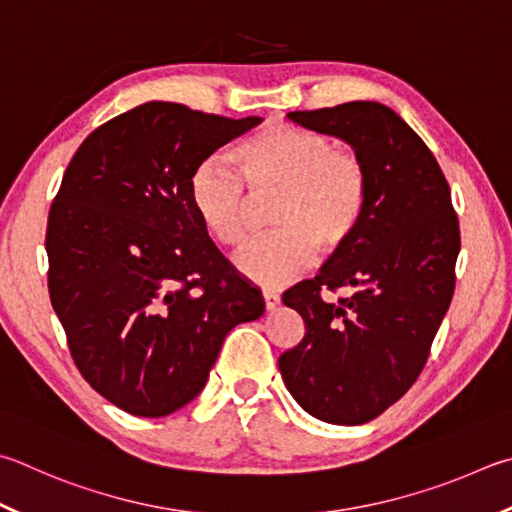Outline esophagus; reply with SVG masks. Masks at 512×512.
Returning <instances> with one entry per match:
<instances>
[{
    "label": "esophagus",
    "mask_w": 512,
    "mask_h": 512,
    "mask_svg": "<svg viewBox=\"0 0 512 512\" xmlns=\"http://www.w3.org/2000/svg\"><path fill=\"white\" fill-rule=\"evenodd\" d=\"M262 297H264V306H266V311H275L277 306H280V295H277V293H273V291H264V293H262Z\"/></svg>",
    "instance_id": "obj_1"
}]
</instances>
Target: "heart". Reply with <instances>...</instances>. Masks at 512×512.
Masks as SVG:
<instances>
[{"label": "heart", "instance_id": "heart-1", "mask_svg": "<svg viewBox=\"0 0 512 512\" xmlns=\"http://www.w3.org/2000/svg\"><path fill=\"white\" fill-rule=\"evenodd\" d=\"M253 201L275 197L271 228L237 257L250 282L282 286L313 264L315 248L333 257L356 239L367 210L369 181L360 156L333 147L329 136L291 123H266L241 141L232 172L203 163L190 179V206L203 230L224 248L250 235Z\"/></svg>", "mask_w": 512, "mask_h": 512}]
</instances>
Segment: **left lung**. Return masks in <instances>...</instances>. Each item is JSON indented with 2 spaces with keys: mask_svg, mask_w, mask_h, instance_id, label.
<instances>
[{
  "mask_svg": "<svg viewBox=\"0 0 512 512\" xmlns=\"http://www.w3.org/2000/svg\"><path fill=\"white\" fill-rule=\"evenodd\" d=\"M288 118L347 141L367 170L369 197L349 248L282 295L306 331L277 365L306 412L360 425L394 405L425 367L457 282L459 219L430 147L396 111L353 100ZM338 287L352 295L323 300Z\"/></svg>",
  "mask_w": 512,
  "mask_h": 512,
  "instance_id": "1",
  "label": "left lung"
}]
</instances>
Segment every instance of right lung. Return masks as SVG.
I'll list each match as a JSON object with an SVG mask.
<instances>
[{"label": "right lung", "mask_w": 512, "mask_h": 512, "mask_svg": "<svg viewBox=\"0 0 512 512\" xmlns=\"http://www.w3.org/2000/svg\"><path fill=\"white\" fill-rule=\"evenodd\" d=\"M257 123L145 102L94 129L62 176L46 224L51 304L82 378L120 410L188 405L228 331L264 313L190 206L197 167Z\"/></svg>", "instance_id": "obj_1"}]
</instances>
